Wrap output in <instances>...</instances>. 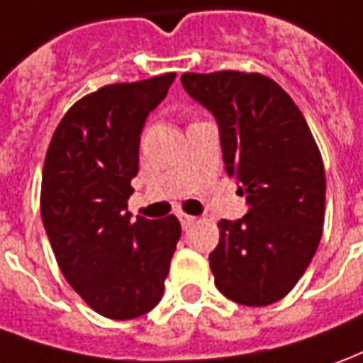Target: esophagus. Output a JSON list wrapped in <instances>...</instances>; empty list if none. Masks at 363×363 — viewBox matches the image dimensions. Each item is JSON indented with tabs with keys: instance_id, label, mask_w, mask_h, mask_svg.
Returning a JSON list of instances; mask_svg holds the SVG:
<instances>
[{
	"instance_id": "1",
	"label": "esophagus",
	"mask_w": 363,
	"mask_h": 363,
	"mask_svg": "<svg viewBox=\"0 0 363 363\" xmlns=\"http://www.w3.org/2000/svg\"><path fill=\"white\" fill-rule=\"evenodd\" d=\"M177 217H179V223H182V227H184V229L191 227V225L197 221V217H194V215H187V213H179Z\"/></svg>"
}]
</instances>
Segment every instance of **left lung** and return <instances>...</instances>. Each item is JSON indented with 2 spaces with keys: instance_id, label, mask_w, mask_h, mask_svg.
<instances>
[{
  "instance_id": "8db88e82",
  "label": "left lung",
  "mask_w": 363,
  "mask_h": 363,
  "mask_svg": "<svg viewBox=\"0 0 363 363\" xmlns=\"http://www.w3.org/2000/svg\"><path fill=\"white\" fill-rule=\"evenodd\" d=\"M182 84L213 114L225 169L249 203L241 219L219 221L209 255L215 286L245 306L281 301L311 264L324 225L326 177L311 128L259 72H186Z\"/></svg>"
}]
</instances>
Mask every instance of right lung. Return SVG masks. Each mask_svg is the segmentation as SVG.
I'll return each instance as SVG.
<instances>
[{"label":"right lung","mask_w":363,"mask_h":363,"mask_svg":"<svg viewBox=\"0 0 363 363\" xmlns=\"http://www.w3.org/2000/svg\"><path fill=\"white\" fill-rule=\"evenodd\" d=\"M176 72L102 86L74 102L52 134L43 166L41 217L65 279L112 320L150 312L164 296L182 225L176 215L132 219L142 128Z\"/></svg>","instance_id":"1"}]
</instances>
